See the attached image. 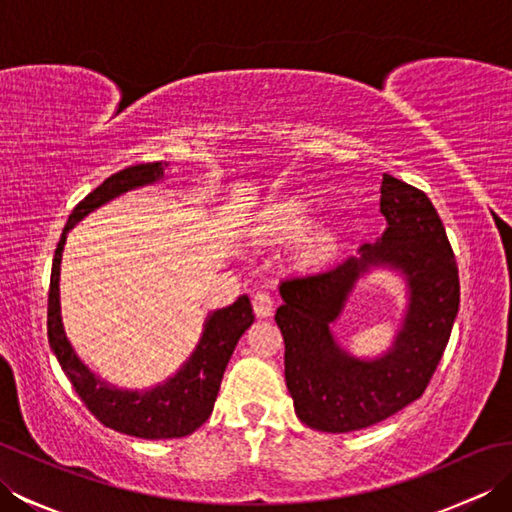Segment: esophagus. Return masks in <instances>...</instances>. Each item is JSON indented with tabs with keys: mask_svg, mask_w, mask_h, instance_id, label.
Returning <instances> with one entry per match:
<instances>
[{
	"mask_svg": "<svg viewBox=\"0 0 512 512\" xmlns=\"http://www.w3.org/2000/svg\"><path fill=\"white\" fill-rule=\"evenodd\" d=\"M275 297L270 295L268 290H259L257 295L253 297V310L259 319H266V317H273L275 312Z\"/></svg>",
	"mask_w": 512,
	"mask_h": 512,
	"instance_id": "1",
	"label": "esophagus"
}]
</instances>
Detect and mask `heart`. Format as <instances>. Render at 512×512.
<instances>
[{
	"instance_id": "obj_1",
	"label": "heart",
	"mask_w": 512,
	"mask_h": 512,
	"mask_svg": "<svg viewBox=\"0 0 512 512\" xmlns=\"http://www.w3.org/2000/svg\"><path fill=\"white\" fill-rule=\"evenodd\" d=\"M310 213L308 202L299 198H284L268 206L259 226L266 235H297L310 224ZM334 246V233H330L328 228H319L308 237L303 253L310 262H321V259H328L334 253Z\"/></svg>"
}]
</instances>
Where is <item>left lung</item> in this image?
<instances>
[{
  "instance_id": "left-lung-1",
  "label": "left lung",
  "mask_w": 512,
  "mask_h": 512,
  "mask_svg": "<svg viewBox=\"0 0 512 512\" xmlns=\"http://www.w3.org/2000/svg\"><path fill=\"white\" fill-rule=\"evenodd\" d=\"M380 213L387 228L319 273L288 277L275 321L286 345V385L301 422L328 433L358 431L418 400L436 372L460 308V277L447 231L427 193L385 173ZM369 265L400 269L410 306L392 350L365 362L341 351L329 323Z\"/></svg>"
}]
</instances>
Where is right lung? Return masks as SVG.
I'll list each match as a JSON object with an SVG mask.
<instances>
[{
	"label": "right lung",
	"instance_id": "add662e5",
	"mask_svg": "<svg viewBox=\"0 0 512 512\" xmlns=\"http://www.w3.org/2000/svg\"><path fill=\"white\" fill-rule=\"evenodd\" d=\"M162 171H165L162 162L127 167L107 178L101 187H96L74 206L57 250H54L48 290V341L83 405L105 427L145 440L184 438L209 420L228 358H231L239 336L255 321L253 306H250L246 295L239 297L233 306L215 310L206 319L202 339L180 372L171 376L167 383L145 391H127L110 385L107 380L90 372L74 354L68 336L63 332L59 310V270L65 235L76 222H81L85 215L99 209L105 202L118 198L125 191L158 182Z\"/></svg>",
	"mask_w": 512,
	"mask_h": 512
}]
</instances>
